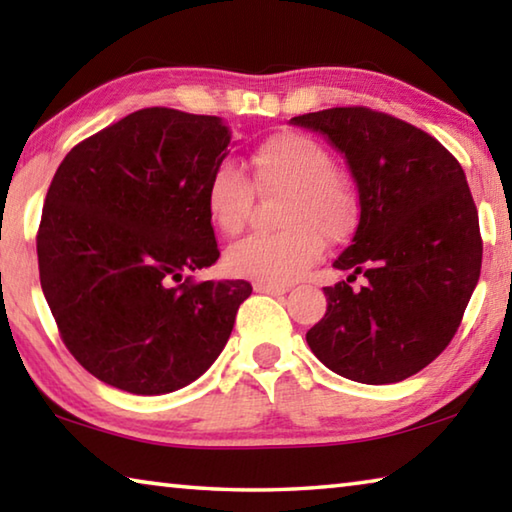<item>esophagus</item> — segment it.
<instances>
[{
  "label": "esophagus",
  "instance_id": "34e87169",
  "mask_svg": "<svg viewBox=\"0 0 512 512\" xmlns=\"http://www.w3.org/2000/svg\"><path fill=\"white\" fill-rule=\"evenodd\" d=\"M255 291L257 293H268V296H282L289 289L284 284H271V282H255Z\"/></svg>",
  "mask_w": 512,
  "mask_h": 512
}]
</instances>
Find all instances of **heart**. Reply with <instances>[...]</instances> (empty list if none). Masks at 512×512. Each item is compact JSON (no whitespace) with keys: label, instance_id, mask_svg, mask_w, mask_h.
<instances>
[{"label":"heart","instance_id":"obj_1","mask_svg":"<svg viewBox=\"0 0 512 512\" xmlns=\"http://www.w3.org/2000/svg\"><path fill=\"white\" fill-rule=\"evenodd\" d=\"M248 173L219 162L207 176L205 210L225 237L239 235L253 210L255 190L284 194L271 235H250L225 253V268L237 277L287 284L323 255L325 239L341 244L359 221V196L327 146L307 133L280 131L264 137L248 155Z\"/></svg>","mask_w":512,"mask_h":512}]
</instances>
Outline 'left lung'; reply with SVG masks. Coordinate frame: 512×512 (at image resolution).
<instances>
[{"label": "left lung", "mask_w": 512, "mask_h": 512, "mask_svg": "<svg viewBox=\"0 0 512 512\" xmlns=\"http://www.w3.org/2000/svg\"><path fill=\"white\" fill-rule=\"evenodd\" d=\"M339 149L359 187V223L334 266L369 277L325 287V316L307 332L329 370L395 384L443 352L479 282L483 241L463 167L436 137L366 106L293 117Z\"/></svg>", "instance_id": "obj_1"}]
</instances>
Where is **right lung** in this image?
<instances>
[{"label":"right lung","instance_id":"right-lung-1","mask_svg":"<svg viewBox=\"0 0 512 512\" xmlns=\"http://www.w3.org/2000/svg\"><path fill=\"white\" fill-rule=\"evenodd\" d=\"M228 144L219 117L142 108L54 173L36 235L42 293L65 348L110 386L160 395L201 377L253 293L184 276L221 255L205 183Z\"/></svg>","mask_w":512,"mask_h":512}]
</instances>
